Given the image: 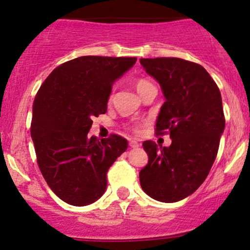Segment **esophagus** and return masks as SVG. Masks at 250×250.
I'll return each mask as SVG.
<instances>
[{"label": "esophagus", "mask_w": 250, "mask_h": 250, "mask_svg": "<svg viewBox=\"0 0 250 250\" xmlns=\"http://www.w3.org/2000/svg\"><path fill=\"white\" fill-rule=\"evenodd\" d=\"M129 146H130L131 148H137V147H140V143L137 141H135V140H131V141L129 142Z\"/></svg>", "instance_id": "1"}]
</instances>
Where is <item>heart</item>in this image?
Masks as SVG:
<instances>
[{"label":"heart","instance_id":"b5f03b06","mask_svg":"<svg viewBox=\"0 0 250 250\" xmlns=\"http://www.w3.org/2000/svg\"><path fill=\"white\" fill-rule=\"evenodd\" d=\"M149 87H153V84L146 79H139L136 80V82H135V88H136L137 93L139 94L143 93V91H145L146 89H148Z\"/></svg>","mask_w":250,"mask_h":250}]
</instances>
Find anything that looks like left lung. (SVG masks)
<instances>
[{
  "mask_svg": "<svg viewBox=\"0 0 250 250\" xmlns=\"http://www.w3.org/2000/svg\"><path fill=\"white\" fill-rule=\"evenodd\" d=\"M140 63L160 83L166 99L156 134L169 133L171 139L169 147L143 142L148 163L140 171V183L151 199L177 202L202 185L216 159L226 122L220 89L197 63L177 57Z\"/></svg>",
  "mask_w": 250,
  "mask_h": 250,
  "instance_id": "obj_1",
  "label": "left lung"
}]
</instances>
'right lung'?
Instances as JSON below:
<instances>
[{
  "mask_svg": "<svg viewBox=\"0 0 250 250\" xmlns=\"http://www.w3.org/2000/svg\"><path fill=\"white\" fill-rule=\"evenodd\" d=\"M136 57L81 56L55 68L37 91L30 135L37 165L51 190L68 205L95 202L107 171L128 148L119 135L89 136L93 117L107 111L114 82Z\"/></svg>",
  "mask_w": 250,
  "mask_h": 250,
  "instance_id": "add662e5",
  "label": "right lung"
}]
</instances>
